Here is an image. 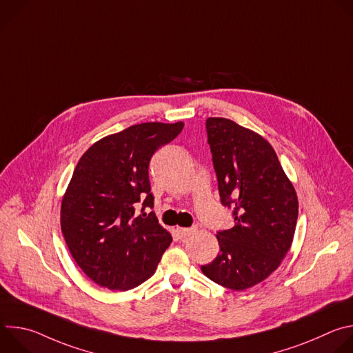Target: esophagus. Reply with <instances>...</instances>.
<instances>
[{
    "mask_svg": "<svg viewBox=\"0 0 353 353\" xmlns=\"http://www.w3.org/2000/svg\"><path fill=\"white\" fill-rule=\"evenodd\" d=\"M196 232V226H191V228H177V233L181 237H188L191 234H194Z\"/></svg>",
    "mask_w": 353,
    "mask_h": 353,
    "instance_id": "1",
    "label": "esophagus"
}]
</instances>
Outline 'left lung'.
Wrapping results in <instances>:
<instances>
[{
  "mask_svg": "<svg viewBox=\"0 0 353 353\" xmlns=\"http://www.w3.org/2000/svg\"><path fill=\"white\" fill-rule=\"evenodd\" d=\"M218 190L234 225L216 233L219 254L201 265L211 281L244 290L268 278L285 259L299 204L274 148L257 132L222 117L207 119Z\"/></svg>",
  "mask_w": 353,
  "mask_h": 353,
  "instance_id": "obj_1",
  "label": "left lung"
}]
</instances>
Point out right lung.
I'll use <instances>...</instances> for the list:
<instances>
[{"instance_id":"1","label":"right lung","mask_w":353,"mask_h":353,"mask_svg":"<svg viewBox=\"0 0 353 353\" xmlns=\"http://www.w3.org/2000/svg\"><path fill=\"white\" fill-rule=\"evenodd\" d=\"M184 123H142L94 142L61 203V230L79 268L97 285L128 290L152 276L172 243L154 212L148 168ZM143 205L141 216L134 207Z\"/></svg>"}]
</instances>
